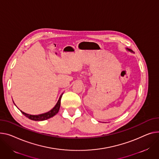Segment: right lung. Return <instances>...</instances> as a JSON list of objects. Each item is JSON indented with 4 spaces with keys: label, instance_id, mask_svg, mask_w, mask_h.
<instances>
[{
    "label": "right lung",
    "instance_id": "right-lung-1",
    "mask_svg": "<svg viewBox=\"0 0 159 159\" xmlns=\"http://www.w3.org/2000/svg\"><path fill=\"white\" fill-rule=\"evenodd\" d=\"M62 94L61 95V97H60L57 104L56 105V106L48 112L39 114V115H30V114H26V113L22 112V111H20L25 116H26L27 118H28L29 119H30L31 120L43 121V120H46L47 119H49V118L53 117L54 116H55L59 112V108H60V105H61V97H62Z\"/></svg>",
    "mask_w": 159,
    "mask_h": 159
}]
</instances>
